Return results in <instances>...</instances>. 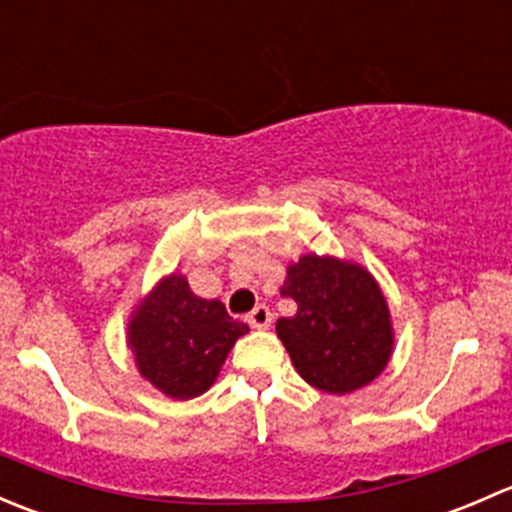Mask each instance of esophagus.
Wrapping results in <instances>:
<instances>
[{
	"mask_svg": "<svg viewBox=\"0 0 512 512\" xmlns=\"http://www.w3.org/2000/svg\"><path fill=\"white\" fill-rule=\"evenodd\" d=\"M247 324H250L252 329H267L272 324V312L270 307H265V304H257L255 309H252L250 314H247Z\"/></svg>",
	"mask_w": 512,
	"mask_h": 512,
	"instance_id": "obj_1",
	"label": "esophagus"
}]
</instances>
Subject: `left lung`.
<instances>
[{
  "label": "left lung",
  "mask_w": 512,
  "mask_h": 512,
  "mask_svg": "<svg viewBox=\"0 0 512 512\" xmlns=\"http://www.w3.org/2000/svg\"><path fill=\"white\" fill-rule=\"evenodd\" d=\"M282 297L297 302V314L277 319V337L314 389L352 394L386 369L394 329L369 270L329 255H302L287 267Z\"/></svg>",
  "instance_id": "8db88e82"
}]
</instances>
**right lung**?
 I'll return each mask as SVG.
<instances>
[{"label":"right lung","instance_id":"right-lung-1","mask_svg":"<svg viewBox=\"0 0 512 512\" xmlns=\"http://www.w3.org/2000/svg\"><path fill=\"white\" fill-rule=\"evenodd\" d=\"M250 327L227 314L220 299L193 294L178 272L141 299L128 322V347L146 381L170 399H195L218 379L232 344Z\"/></svg>","mask_w":512,"mask_h":512}]
</instances>
